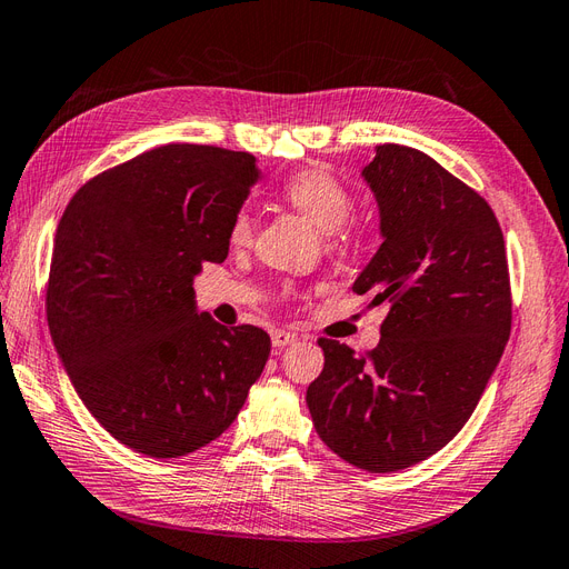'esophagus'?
Here are the masks:
<instances>
[{
	"label": "esophagus",
	"mask_w": 569,
	"mask_h": 569,
	"mask_svg": "<svg viewBox=\"0 0 569 569\" xmlns=\"http://www.w3.org/2000/svg\"><path fill=\"white\" fill-rule=\"evenodd\" d=\"M270 339H272V347L284 349V347H289V343H295L299 337L295 332H287V330H274L270 335Z\"/></svg>",
	"instance_id": "1"
}]
</instances>
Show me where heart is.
<instances>
[{
    "label": "heart",
    "instance_id": "1",
    "mask_svg": "<svg viewBox=\"0 0 569 569\" xmlns=\"http://www.w3.org/2000/svg\"><path fill=\"white\" fill-rule=\"evenodd\" d=\"M282 197L291 209L299 211L306 220H311L320 232H335V237L353 209L349 189L325 170H303V173L295 176L284 184ZM251 230V216L244 209L237 211L230 222L232 244H247Z\"/></svg>",
    "mask_w": 569,
    "mask_h": 569
}]
</instances>
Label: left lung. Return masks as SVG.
Masks as SVG:
<instances>
[{
	"label": "left lung",
	"mask_w": 569,
	"mask_h": 569,
	"mask_svg": "<svg viewBox=\"0 0 569 569\" xmlns=\"http://www.w3.org/2000/svg\"><path fill=\"white\" fill-rule=\"evenodd\" d=\"M380 211L382 244L353 282L387 301L368 358L320 339L308 387L316 432L368 472L427 460L470 420L510 337L506 242L491 206L427 153L375 147L360 173Z\"/></svg>",
	"instance_id": "8db88e82"
}]
</instances>
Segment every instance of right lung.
<instances>
[{
	"mask_svg": "<svg viewBox=\"0 0 569 569\" xmlns=\"http://www.w3.org/2000/svg\"><path fill=\"white\" fill-rule=\"evenodd\" d=\"M261 178L247 151L168 144L97 176L66 206L47 320L84 408L128 449L180 458L218 439L270 356L251 325L197 308L230 222Z\"/></svg>",
	"mask_w": 569,
	"mask_h": 569,
	"instance_id": "add662e5",
	"label": "right lung"
}]
</instances>
